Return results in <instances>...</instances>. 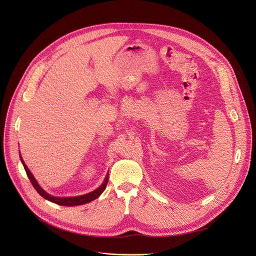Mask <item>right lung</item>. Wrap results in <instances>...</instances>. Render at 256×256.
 <instances>
[{
    "instance_id": "1",
    "label": "right lung",
    "mask_w": 256,
    "mask_h": 256,
    "mask_svg": "<svg viewBox=\"0 0 256 256\" xmlns=\"http://www.w3.org/2000/svg\"><path fill=\"white\" fill-rule=\"evenodd\" d=\"M20 160H21V162H22L23 166H24V170H26V174H28V176L30 182L32 184L34 188L36 190V192H38L42 197H44V199H47V200H49V201H51V202H53V203H56V204H58V205H63V206H76V205H82V204L88 203V202H90V201H92V200H95L96 198H98V197L103 193V191L105 190L106 186H107V182H108V174H107V176H106V178H105L103 184L100 186V187H99L98 189L94 190V191L90 192V193H88V194L82 195V196H76V197H54V196L49 195L48 193H46V192L40 187V184H38V182L36 180V178H34V176L32 174L30 170L28 168L26 164H24V161H23V159H22L21 156H20Z\"/></svg>"
}]
</instances>
